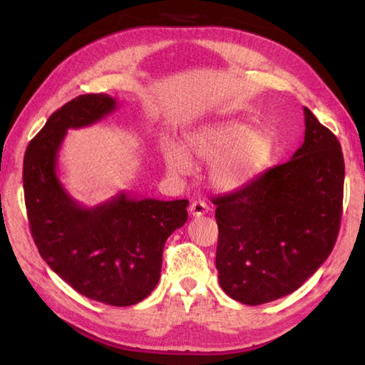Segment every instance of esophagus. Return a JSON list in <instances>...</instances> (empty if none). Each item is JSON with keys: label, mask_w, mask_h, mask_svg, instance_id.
Instances as JSON below:
<instances>
[{"label": "esophagus", "mask_w": 365, "mask_h": 365, "mask_svg": "<svg viewBox=\"0 0 365 365\" xmlns=\"http://www.w3.org/2000/svg\"><path fill=\"white\" fill-rule=\"evenodd\" d=\"M208 210H210V208H208V205L204 202V200H195V202L190 205V213L192 216H202Z\"/></svg>", "instance_id": "1"}]
</instances>
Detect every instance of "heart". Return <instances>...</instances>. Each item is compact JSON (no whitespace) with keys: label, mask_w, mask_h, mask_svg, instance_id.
Wrapping results in <instances>:
<instances>
[{"label":"heart","mask_w":365,"mask_h":365,"mask_svg":"<svg viewBox=\"0 0 365 365\" xmlns=\"http://www.w3.org/2000/svg\"><path fill=\"white\" fill-rule=\"evenodd\" d=\"M271 155L269 136L240 120L204 123L183 135V147H163V161L170 175H188L192 170L191 160L212 163L208 180L213 188L226 192L250 185L265 169Z\"/></svg>","instance_id":"heart-1"}]
</instances>
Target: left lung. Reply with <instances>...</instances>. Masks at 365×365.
<instances>
[{"label": "left lung", "instance_id": "1", "mask_svg": "<svg viewBox=\"0 0 365 365\" xmlns=\"http://www.w3.org/2000/svg\"><path fill=\"white\" fill-rule=\"evenodd\" d=\"M304 122V143L290 161L213 199L220 285L247 306L299 289L336 245L344 200L342 147L309 108Z\"/></svg>", "mask_w": 365, "mask_h": 365}]
</instances>
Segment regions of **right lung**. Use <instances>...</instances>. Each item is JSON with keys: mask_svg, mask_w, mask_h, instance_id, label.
Returning a JSON list of instances; mask_svg holds the SVG:
<instances>
[{"mask_svg": "<svg viewBox=\"0 0 365 365\" xmlns=\"http://www.w3.org/2000/svg\"><path fill=\"white\" fill-rule=\"evenodd\" d=\"M115 105L108 94H86L54 111L25 152L23 190L31 235L46 265L83 297L125 307L157 287L163 247L187 222L188 200L120 192L86 208L64 190L58 152L67 130L98 122Z\"/></svg>", "mask_w": 365, "mask_h": 365, "instance_id": "add662e5", "label": "right lung"}]
</instances>
